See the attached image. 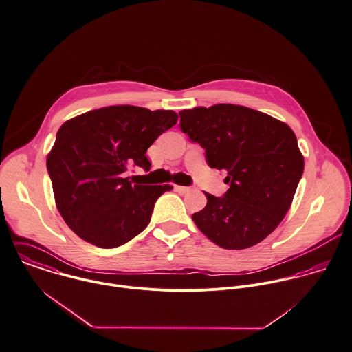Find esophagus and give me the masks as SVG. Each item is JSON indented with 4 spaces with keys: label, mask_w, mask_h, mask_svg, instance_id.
<instances>
[{
    "label": "esophagus",
    "mask_w": 352,
    "mask_h": 352,
    "mask_svg": "<svg viewBox=\"0 0 352 352\" xmlns=\"http://www.w3.org/2000/svg\"><path fill=\"white\" fill-rule=\"evenodd\" d=\"M174 189H175V192H178V193H181V195H186V193L190 192V188H188V186H181V185H175Z\"/></svg>",
    "instance_id": "esophagus-1"
}]
</instances>
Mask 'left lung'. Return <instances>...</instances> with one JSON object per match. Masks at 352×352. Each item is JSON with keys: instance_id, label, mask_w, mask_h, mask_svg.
Listing matches in <instances>:
<instances>
[{"instance_id": "obj_1", "label": "left lung", "mask_w": 352, "mask_h": 352, "mask_svg": "<svg viewBox=\"0 0 352 352\" xmlns=\"http://www.w3.org/2000/svg\"><path fill=\"white\" fill-rule=\"evenodd\" d=\"M181 129L206 149L212 168L226 170L223 197L207 196L193 213L213 243L241 250L265 239L289 210L305 160L292 129L279 120L236 104L179 111Z\"/></svg>"}]
</instances>
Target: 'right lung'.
Here are the masks:
<instances>
[{
    "instance_id": "obj_1",
    "label": "right lung",
    "mask_w": 352,
    "mask_h": 352,
    "mask_svg": "<svg viewBox=\"0 0 352 352\" xmlns=\"http://www.w3.org/2000/svg\"><path fill=\"white\" fill-rule=\"evenodd\" d=\"M171 110L109 106L67 121L47 155L56 206L72 231L88 243L111 249L148 226L156 200L171 185H139L125 178L129 166L149 171L146 149L177 124Z\"/></svg>"
}]
</instances>
